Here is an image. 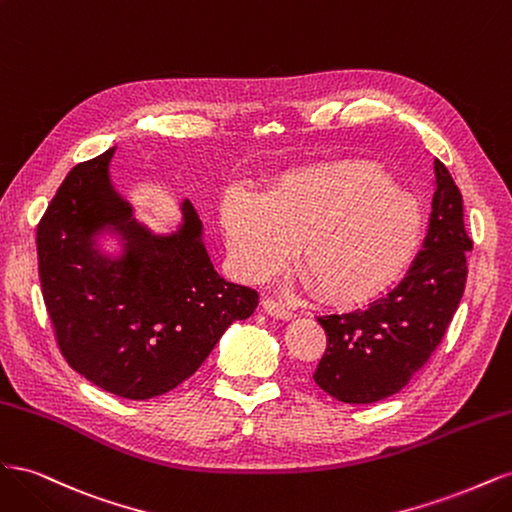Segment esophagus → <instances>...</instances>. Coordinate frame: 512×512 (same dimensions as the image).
Masks as SVG:
<instances>
[{"instance_id":"34e87169","label":"esophagus","mask_w":512,"mask_h":512,"mask_svg":"<svg viewBox=\"0 0 512 512\" xmlns=\"http://www.w3.org/2000/svg\"><path fill=\"white\" fill-rule=\"evenodd\" d=\"M262 307H265V312H267V314H271L273 318L288 320V318H292V316H294V312H292V309H290L286 303L277 301V299H271V297H267L265 301H262Z\"/></svg>"}]
</instances>
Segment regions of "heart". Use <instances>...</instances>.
I'll use <instances>...</instances> for the list:
<instances>
[{
  "label": "heart",
  "instance_id": "1",
  "mask_svg": "<svg viewBox=\"0 0 512 512\" xmlns=\"http://www.w3.org/2000/svg\"><path fill=\"white\" fill-rule=\"evenodd\" d=\"M222 228L245 280H269L297 247V269L316 294L352 303L408 269L423 239V211L378 166L324 162L284 173L265 200L230 190Z\"/></svg>",
  "mask_w": 512,
  "mask_h": 512
}]
</instances>
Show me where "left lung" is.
<instances>
[{
    "mask_svg": "<svg viewBox=\"0 0 512 512\" xmlns=\"http://www.w3.org/2000/svg\"><path fill=\"white\" fill-rule=\"evenodd\" d=\"M433 166L427 237L404 280L363 309L318 316L327 350L314 380L344 404H374L404 389L442 342L463 297L472 239L451 173L440 160Z\"/></svg>",
    "mask_w": 512,
    "mask_h": 512,
    "instance_id": "left-lung-1",
    "label": "left lung"
}]
</instances>
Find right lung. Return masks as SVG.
Returning a JSON list of instances; mask_svg holds the SVG:
<instances>
[{
	"instance_id": "obj_1",
	"label": "right lung",
	"mask_w": 512,
	"mask_h": 512,
	"mask_svg": "<svg viewBox=\"0 0 512 512\" xmlns=\"http://www.w3.org/2000/svg\"><path fill=\"white\" fill-rule=\"evenodd\" d=\"M113 151L61 181L36 230L38 275L68 365L117 397L149 399L188 380L230 324L254 314L258 292L215 273L190 200L175 235L138 226L108 181ZM106 223L127 237L119 261L93 250Z\"/></svg>"
}]
</instances>
